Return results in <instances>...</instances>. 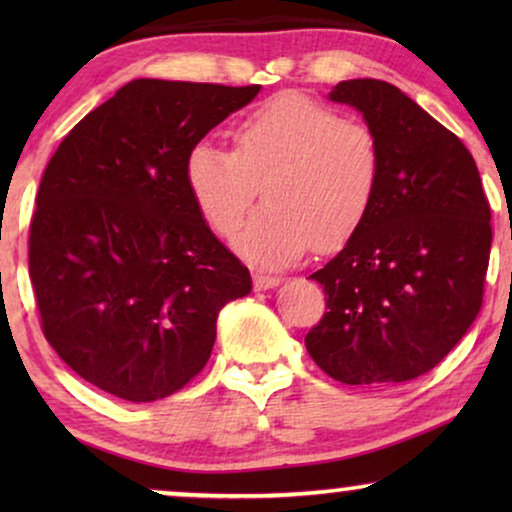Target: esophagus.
<instances>
[{"mask_svg":"<svg viewBox=\"0 0 512 512\" xmlns=\"http://www.w3.org/2000/svg\"><path fill=\"white\" fill-rule=\"evenodd\" d=\"M284 279L282 277H272V275H263V272H256L254 275V286L258 291H268V289H275V286L282 284Z\"/></svg>","mask_w":512,"mask_h":512,"instance_id":"esophagus-1","label":"esophagus"}]
</instances>
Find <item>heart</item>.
Wrapping results in <instances>:
<instances>
[{"mask_svg": "<svg viewBox=\"0 0 512 512\" xmlns=\"http://www.w3.org/2000/svg\"><path fill=\"white\" fill-rule=\"evenodd\" d=\"M380 179L375 132L303 93H279L244 114L233 151L200 142L184 163L188 195L216 235L235 233L261 188L268 205L237 233L235 249L265 268L298 261L312 244H347L373 209Z\"/></svg>", "mask_w": 512, "mask_h": 512, "instance_id": "obj_1", "label": "heart"}]
</instances>
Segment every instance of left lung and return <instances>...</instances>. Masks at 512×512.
Masks as SVG:
<instances>
[{"label":"left lung","mask_w":512,"mask_h":512,"mask_svg":"<svg viewBox=\"0 0 512 512\" xmlns=\"http://www.w3.org/2000/svg\"><path fill=\"white\" fill-rule=\"evenodd\" d=\"M328 100L375 132L382 179L363 226L310 275L328 312L305 347L333 380L391 387L436 368L478 317L492 212L461 139L403 90L352 79Z\"/></svg>","instance_id":"obj_1"}]
</instances>
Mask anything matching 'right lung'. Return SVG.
Wrapping results in <instances>:
<instances>
[{
  "instance_id": "right-lung-1",
  "label": "right lung",
  "mask_w": 512,
  "mask_h": 512,
  "mask_svg": "<svg viewBox=\"0 0 512 512\" xmlns=\"http://www.w3.org/2000/svg\"><path fill=\"white\" fill-rule=\"evenodd\" d=\"M261 86L135 79L90 111L46 165L30 226L41 328L62 361L151 403L205 368L216 317L251 275L188 195V151Z\"/></svg>"
}]
</instances>
